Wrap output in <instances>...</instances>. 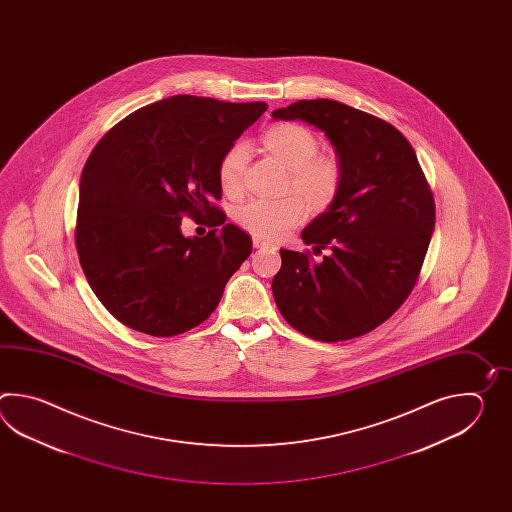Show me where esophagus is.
Wrapping results in <instances>:
<instances>
[{"instance_id":"1","label":"esophagus","mask_w":512,"mask_h":512,"mask_svg":"<svg viewBox=\"0 0 512 512\" xmlns=\"http://www.w3.org/2000/svg\"><path fill=\"white\" fill-rule=\"evenodd\" d=\"M252 245H254V249H263V247H269L271 243L267 240H263L260 236H252Z\"/></svg>"}]
</instances>
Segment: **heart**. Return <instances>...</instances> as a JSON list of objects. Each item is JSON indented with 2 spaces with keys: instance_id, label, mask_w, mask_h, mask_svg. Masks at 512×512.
I'll return each instance as SVG.
<instances>
[{
  "instance_id": "1",
  "label": "heart",
  "mask_w": 512,
  "mask_h": 512,
  "mask_svg": "<svg viewBox=\"0 0 512 512\" xmlns=\"http://www.w3.org/2000/svg\"><path fill=\"white\" fill-rule=\"evenodd\" d=\"M263 144L289 168L287 186L304 196L311 207L324 210L335 201L342 185V170L333 157L316 155L320 144L313 131L302 124L283 122L265 131ZM247 163L249 146L243 141L232 142L223 152L218 177L225 194L234 196L240 192ZM305 212L304 200L294 194L280 199L254 197L236 210V219L254 236L280 240L304 221Z\"/></svg>"
}]
</instances>
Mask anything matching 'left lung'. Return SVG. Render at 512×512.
<instances>
[{
  "mask_svg": "<svg viewBox=\"0 0 512 512\" xmlns=\"http://www.w3.org/2000/svg\"><path fill=\"white\" fill-rule=\"evenodd\" d=\"M272 119L304 120L326 133L342 185L304 230L313 252L282 249L272 296L283 318L322 342L381 326L412 293L435 227L434 196L417 155L390 122L337 100H298Z\"/></svg>",
  "mask_w": 512,
  "mask_h": 512,
  "instance_id": "left-lung-1",
  "label": "left lung"
}]
</instances>
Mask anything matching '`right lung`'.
<instances>
[{
	"instance_id": "right-lung-1",
	"label": "right lung",
	"mask_w": 512,
	"mask_h": 512,
	"mask_svg": "<svg viewBox=\"0 0 512 512\" xmlns=\"http://www.w3.org/2000/svg\"><path fill=\"white\" fill-rule=\"evenodd\" d=\"M265 109V102L175 95L120 120L89 155L78 258L93 293L124 326L174 337L218 307L252 251L249 234L225 223L212 203L221 199L219 159ZM183 215L212 217L213 230L186 239Z\"/></svg>"
}]
</instances>
